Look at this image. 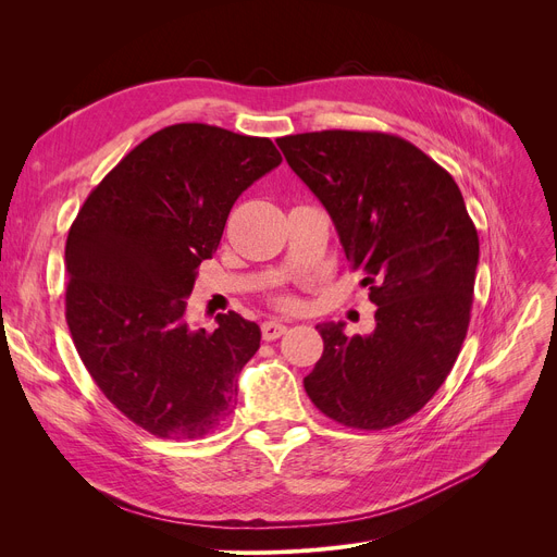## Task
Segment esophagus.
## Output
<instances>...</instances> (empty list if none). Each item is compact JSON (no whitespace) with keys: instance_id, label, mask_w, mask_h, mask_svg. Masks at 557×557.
<instances>
[{"instance_id":"esophagus-1","label":"esophagus","mask_w":557,"mask_h":557,"mask_svg":"<svg viewBox=\"0 0 557 557\" xmlns=\"http://www.w3.org/2000/svg\"><path fill=\"white\" fill-rule=\"evenodd\" d=\"M286 332L284 323H277V320H267V323H261V336L263 341H275Z\"/></svg>"}]
</instances>
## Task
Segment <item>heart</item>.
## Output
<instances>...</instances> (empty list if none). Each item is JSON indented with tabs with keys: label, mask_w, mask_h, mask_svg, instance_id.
<instances>
[{
	"label": "heart",
	"mask_w": 557,
	"mask_h": 557,
	"mask_svg": "<svg viewBox=\"0 0 557 557\" xmlns=\"http://www.w3.org/2000/svg\"><path fill=\"white\" fill-rule=\"evenodd\" d=\"M280 307H284V309H290V307H296V300L286 296V298H282V300H280Z\"/></svg>",
	"instance_id": "1"
}]
</instances>
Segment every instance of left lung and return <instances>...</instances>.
I'll return each instance as SVG.
<instances>
[{"label":"left lung","instance_id":"1","mask_svg":"<svg viewBox=\"0 0 557 557\" xmlns=\"http://www.w3.org/2000/svg\"><path fill=\"white\" fill-rule=\"evenodd\" d=\"M288 166L330 212L376 327L315 330L323 357L305 391L334 422L379 431L413 418L445 384L470 327L479 234L451 175L416 144L376 131L277 139Z\"/></svg>","mask_w":557,"mask_h":557}]
</instances>
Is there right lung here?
I'll list each match as a JSON object with an SVG mask.
<instances>
[{
	"mask_svg": "<svg viewBox=\"0 0 557 557\" xmlns=\"http://www.w3.org/2000/svg\"><path fill=\"white\" fill-rule=\"evenodd\" d=\"M282 162L269 137L208 124L166 126L85 198L65 246V318L83 366L114 408L158 437L196 441L237 404L261 332L219 313L189 330L196 269L223 237L234 200Z\"/></svg>",
	"mask_w": 557,
	"mask_h": 557,
	"instance_id": "1",
	"label": "right lung"
}]
</instances>
